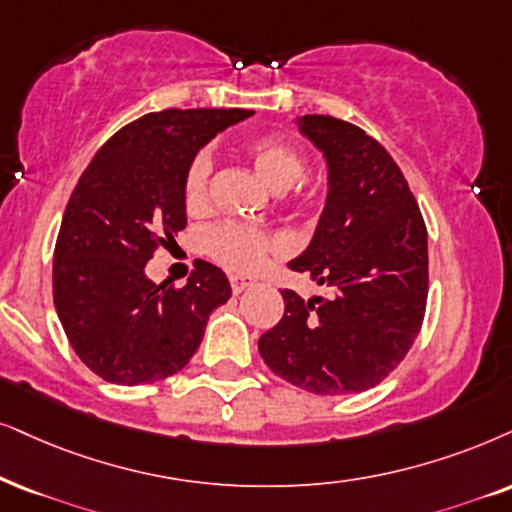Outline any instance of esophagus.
<instances>
[{"instance_id": "esophagus-1", "label": "esophagus", "mask_w": 512, "mask_h": 512, "mask_svg": "<svg viewBox=\"0 0 512 512\" xmlns=\"http://www.w3.org/2000/svg\"><path fill=\"white\" fill-rule=\"evenodd\" d=\"M229 283H231V290H234V293L238 295V293H243V290L248 286H252V283H255V278L245 276V274H231Z\"/></svg>"}]
</instances>
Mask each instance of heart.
<instances>
[{"mask_svg":"<svg viewBox=\"0 0 512 512\" xmlns=\"http://www.w3.org/2000/svg\"><path fill=\"white\" fill-rule=\"evenodd\" d=\"M248 155L255 170L262 174L274 191H290L302 203H316L323 196V181L304 177V155L300 148L281 137H262L248 144ZM212 163L210 151H198L189 160L181 181V193H184L186 210L200 212L210 203V184H212ZM281 248V241L262 229V226L241 224V222H222L205 234V250L212 260L234 271H250L267 260L271 252Z\"/></svg>","mask_w":512,"mask_h":512,"instance_id":"heart-1","label":"heart"}]
</instances>
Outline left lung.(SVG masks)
Listing matches in <instances>:
<instances>
[{
  "mask_svg": "<svg viewBox=\"0 0 512 512\" xmlns=\"http://www.w3.org/2000/svg\"><path fill=\"white\" fill-rule=\"evenodd\" d=\"M328 163V200L309 248L288 264L328 295L281 290V321L260 338L278 378L312 394L371 390L409 354L428 304V229L399 165L333 115L297 120Z\"/></svg>",
  "mask_w": 512,
  "mask_h": 512,
  "instance_id": "1",
  "label": "left lung"
}]
</instances>
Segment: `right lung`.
Here are the masks:
<instances>
[{
  "label": "right lung",
  "instance_id": "obj_1",
  "mask_svg": "<svg viewBox=\"0 0 512 512\" xmlns=\"http://www.w3.org/2000/svg\"><path fill=\"white\" fill-rule=\"evenodd\" d=\"M245 108H167L129 122L77 181L54 248V304L82 364L115 385H148L189 364L226 274L196 260L186 286L146 278L153 252L186 226L189 160Z\"/></svg>",
  "mask_w": 512,
  "mask_h": 512
}]
</instances>
